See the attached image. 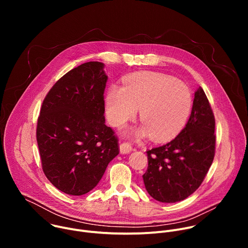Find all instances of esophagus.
Segmentation results:
<instances>
[{
	"instance_id": "obj_1",
	"label": "esophagus",
	"mask_w": 248,
	"mask_h": 248,
	"mask_svg": "<svg viewBox=\"0 0 248 248\" xmlns=\"http://www.w3.org/2000/svg\"><path fill=\"white\" fill-rule=\"evenodd\" d=\"M132 151V146L130 143L124 142L120 145V152L121 154H128Z\"/></svg>"
}]
</instances>
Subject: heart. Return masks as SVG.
<instances>
[{
	"mask_svg": "<svg viewBox=\"0 0 248 248\" xmlns=\"http://www.w3.org/2000/svg\"><path fill=\"white\" fill-rule=\"evenodd\" d=\"M191 94L182 81L145 72L132 75L124 86H111L105 98L106 116L116 127L132 120L139 109L143 125L134 131L157 142L174 137L184 127L191 109Z\"/></svg>",
	"mask_w": 248,
	"mask_h": 248,
	"instance_id": "obj_1",
	"label": "heart"
}]
</instances>
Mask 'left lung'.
<instances>
[{"mask_svg":"<svg viewBox=\"0 0 248 248\" xmlns=\"http://www.w3.org/2000/svg\"><path fill=\"white\" fill-rule=\"evenodd\" d=\"M215 118L203 89L194 93L185 128L170 142L148 150L142 175L147 192L164 203L182 201L202 184L215 155Z\"/></svg>","mask_w":248,"mask_h":248,"instance_id":"left-lung-1","label":"left lung"}]
</instances>
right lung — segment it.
I'll use <instances>...</instances> for the list:
<instances>
[{
	"mask_svg": "<svg viewBox=\"0 0 248 248\" xmlns=\"http://www.w3.org/2000/svg\"><path fill=\"white\" fill-rule=\"evenodd\" d=\"M105 64L88 62L69 70L45 97L36 138L47 179L68 195H83L100 182L119 154L105 124Z\"/></svg>",
	"mask_w": 248,
	"mask_h": 248,
	"instance_id": "obj_1",
	"label": "right lung"
}]
</instances>
